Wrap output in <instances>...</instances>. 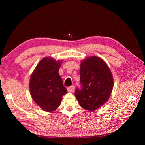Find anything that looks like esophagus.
Masks as SVG:
<instances>
[{
  "label": "esophagus",
  "instance_id": "esophagus-1",
  "mask_svg": "<svg viewBox=\"0 0 145 145\" xmlns=\"http://www.w3.org/2000/svg\"><path fill=\"white\" fill-rule=\"evenodd\" d=\"M74 89H75V86L72 85L71 86V87L67 88V91L68 92H72L73 90H74Z\"/></svg>",
  "mask_w": 145,
  "mask_h": 145
}]
</instances>
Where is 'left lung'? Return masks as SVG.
<instances>
[{
  "instance_id": "1",
  "label": "left lung",
  "mask_w": 145,
  "mask_h": 145,
  "mask_svg": "<svg viewBox=\"0 0 145 145\" xmlns=\"http://www.w3.org/2000/svg\"><path fill=\"white\" fill-rule=\"evenodd\" d=\"M80 76L82 87L76 88L75 97L83 108L93 112L109 99L113 87L112 72L105 61L91 56L82 61Z\"/></svg>"
}]
</instances>
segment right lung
Instances as JSON below:
<instances>
[{
	"mask_svg": "<svg viewBox=\"0 0 145 145\" xmlns=\"http://www.w3.org/2000/svg\"><path fill=\"white\" fill-rule=\"evenodd\" d=\"M61 61L45 57L37 65L30 79L32 99L45 112L56 110L60 106L63 95L67 93L58 74Z\"/></svg>",
	"mask_w": 145,
	"mask_h": 145,
	"instance_id": "obj_1",
	"label": "right lung"
}]
</instances>
